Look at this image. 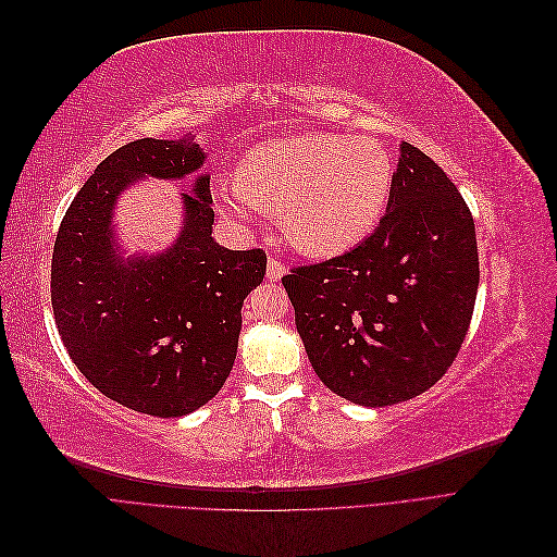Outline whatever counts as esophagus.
Masks as SVG:
<instances>
[{
	"label": "esophagus",
	"instance_id": "34e87169",
	"mask_svg": "<svg viewBox=\"0 0 557 557\" xmlns=\"http://www.w3.org/2000/svg\"><path fill=\"white\" fill-rule=\"evenodd\" d=\"M283 274H285V264L281 260H276V258H269L267 260V278L269 281H278Z\"/></svg>",
	"mask_w": 557,
	"mask_h": 557
}]
</instances>
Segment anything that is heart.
Here are the masks:
<instances>
[{
  "instance_id": "obj_1",
  "label": "heart",
  "mask_w": 557,
  "mask_h": 557,
  "mask_svg": "<svg viewBox=\"0 0 557 557\" xmlns=\"http://www.w3.org/2000/svg\"><path fill=\"white\" fill-rule=\"evenodd\" d=\"M391 188L393 162L374 139L297 134L252 148L237 181L215 185V201L239 221L278 213L299 250L336 256L376 227Z\"/></svg>"
}]
</instances>
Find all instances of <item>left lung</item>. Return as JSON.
Listing matches in <instances>:
<instances>
[{"label":"left lung","instance_id":"1","mask_svg":"<svg viewBox=\"0 0 557 557\" xmlns=\"http://www.w3.org/2000/svg\"><path fill=\"white\" fill-rule=\"evenodd\" d=\"M379 227L332 260L283 276L311 367L332 393L391 407L440 381L479 290L474 218L446 172L401 141Z\"/></svg>","mask_w":557,"mask_h":557}]
</instances>
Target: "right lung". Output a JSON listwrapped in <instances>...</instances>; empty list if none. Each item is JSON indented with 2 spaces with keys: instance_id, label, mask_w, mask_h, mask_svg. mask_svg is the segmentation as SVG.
<instances>
[{
  "instance_id": "obj_1",
  "label": "right lung",
  "mask_w": 557,
  "mask_h": 557,
  "mask_svg": "<svg viewBox=\"0 0 557 557\" xmlns=\"http://www.w3.org/2000/svg\"><path fill=\"white\" fill-rule=\"evenodd\" d=\"M205 158L193 137L113 150L66 209L50 264L58 332L78 372L109 399L158 418L193 413L221 391L267 256L213 242L209 174L181 195L176 242L150 258L117 252L113 209L139 178L181 181Z\"/></svg>"
}]
</instances>
